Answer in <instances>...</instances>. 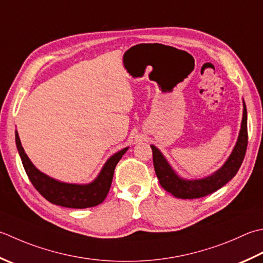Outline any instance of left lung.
<instances>
[{
	"label": "left lung",
	"instance_id": "8db88e82",
	"mask_svg": "<svg viewBox=\"0 0 263 263\" xmlns=\"http://www.w3.org/2000/svg\"><path fill=\"white\" fill-rule=\"evenodd\" d=\"M151 147L153 149L154 167H155L159 183L174 197L193 199L204 197L217 192L236 176L243 163L246 147H248V110H246L245 102L243 100V118H241L239 135L233 152L227 161L223 163V165L208 177L200 179H184L180 177L170 165L161 151L154 145H151Z\"/></svg>",
	"mask_w": 263,
	"mask_h": 263
}]
</instances>
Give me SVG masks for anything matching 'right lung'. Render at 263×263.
Returning <instances> with one entry per match:
<instances>
[{"mask_svg":"<svg viewBox=\"0 0 263 263\" xmlns=\"http://www.w3.org/2000/svg\"><path fill=\"white\" fill-rule=\"evenodd\" d=\"M15 145L25 171L36 190L50 203L69 209L92 208L104 202L110 189L117 163L128 149V147L123 148L108 158L93 181L90 183H68L49 177L34 165L24 151L17 130Z\"/></svg>","mask_w":263,"mask_h":263,"instance_id":"right-lung-1","label":"right lung"}]
</instances>
